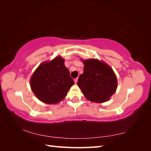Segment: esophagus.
<instances>
[{"instance_id": "34e87169", "label": "esophagus", "mask_w": 151, "mask_h": 151, "mask_svg": "<svg viewBox=\"0 0 151 151\" xmlns=\"http://www.w3.org/2000/svg\"><path fill=\"white\" fill-rule=\"evenodd\" d=\"M74 81H75V83H77V81H78V78H75V80H74Z\"/></svg>"}]
</instances>
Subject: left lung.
Wrapping results in <instances>:
<instances>
[{
	"instance_id": "obj_1",
	"label": "left lung",
	"mask_w": 151,
	"mask_h": 151,
	"mask_svg": "<svg viewBox=\"0 0 151 151\" xmlns=\"http://www.w3.org/2000/svg\"><path fill=\"white\" fill-rule=\"evenodd\" d=\"M84 72L79 76L77 85L86 99L94 103L109 100L117 88L116 76L113 70L103 61L83 60Z\"/></svg>"
}]
</instances>
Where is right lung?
<instances>
[{
  "label": "right lung",
  "mask_w": 151,
  "mask_h": 151,
  "mask_svg": "<svg viewBox=\"0 0 151 151\" xmlns=\"http://www.w3.org/2000/svg\"><path fill=\"white\" fill-rule=\"evenodd\" d=\"M63 58L57 57L38 66L30 78V87L35 96L46 104H57L65 98L73 79L65 66Z\"/></svg>",
  "instance_id": "right-lung-1"
}]
</instances>
